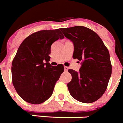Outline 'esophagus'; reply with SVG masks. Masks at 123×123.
<instances>
[{
	"label": "esophagus",
	"instance_id": "34e87169",
	"mask_svg": "<svg viewBox=\"0 0 123 123\" xmlns=\"http://www.w3.org/2000/svg\"><path fill=\"white\" fill-rule=\"evenodd\" d=\"M68 67L67 66H64V71H68Z\"/></svg>",
	"mask_w": 123,
	"mask_h": 123
}]
</instances>
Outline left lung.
Listing matches in <instances>:
<instances>
[{"mask_svg": "<svg viewBox=\"0 0 123 123\" xmlns=\"http://www.w3.org/2000/svg\"><path fill=\"white\" fill-rule=\"evenodd\" d=\"M60 30L73 43V58L81 61L78 72L68 70L72 76L68 83L71 95L83 103L96 101L106 90L111 76L108 49L99 36L88 28L76 26Z\"/></svg>", "mask_w": 123, "mask_h": 123, "instance_id": "1", "label": "left lung"}]
</instances>
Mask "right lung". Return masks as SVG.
<instances>
[{
    "label": "right lung",
    "instance_id": "right-lung-1",
    "mask_svg": "<svg viewBox=\"0 0 123 123\" xmlns=\"http://www.w3.org/2000/svg\"><path fill=\"white\" fill-rule=\"evenodd\" d=\"M64 36L59 29L34 33L20 45L12 63L13 85L25 101L40 104L51 96L55 84L64 72L62 64L49 62L53 43Z\"/></svg>",
    "mask_w": 123,
    "mask_h": 123
}]
</instances>
